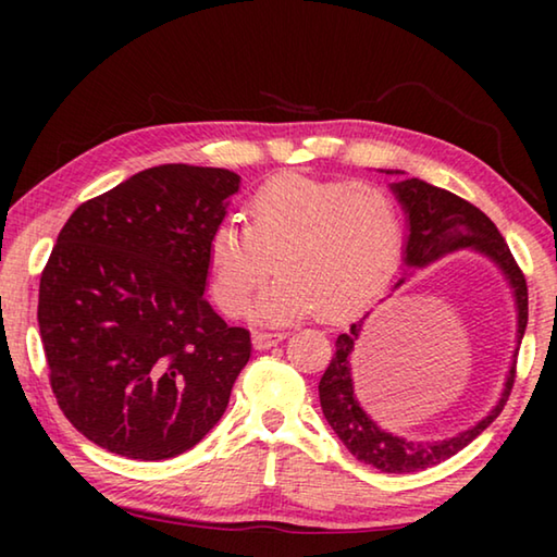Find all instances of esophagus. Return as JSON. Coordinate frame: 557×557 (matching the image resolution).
<instances>
[{"instance_id":"1","label":"esophagus","mask_w":557,"mask_h":557,"mask_svg":"<svg viewBox=\"0 0 557 557\" xmlns=\"http://www.w3.org/2000/svg\"><path fill=\"white\" fill-rule=\"evenodd\" d=\"M282 338H285V334H280V332H256L252 334V346L258 348V351H265V348H270V346H277Z\"/></svg>"}]
</instances>
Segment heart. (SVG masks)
I'll use <instances>...</instances> for the list:
<instances>
[{
  "mask_svg": "<svg viewBox=\"0 0 557 557\" xmlns=\"http://www.w3.org/2000/svg\"><path fill=\"white\" fill-rule=\"evenodd\" d=\"M405 225L388 188L342 178L280 176L260 186L248 225L223 221L209 240V289L225 317L248 312L272 268L280 277L256 314L287 324L319 312H361L398 268Z\"/></svg>",
  "mask_w": 557,
  "mask_h": 557,
  "instance_id": "b5f03b06",
  "label": "heart"
}]
</instances>
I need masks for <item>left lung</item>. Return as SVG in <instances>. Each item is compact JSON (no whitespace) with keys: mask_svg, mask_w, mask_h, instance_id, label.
<instances>
[{"mask_svg":"<svg viewBox=\"0 0 557 557\" xmlns=\"http://www.w3.org/2000/svg\"><path fill=\"white\" fill-rule=\"evenodd\" d=\"M385 174H403V172H385ZM395 199L400 201L405 215H408V243H405V265L408 268H428L430 262L449 256V252L471 248L482 252L494 265L504 272V277L513 289L518 329H516V348L513 361L508 366L504 393L494 410L471 425L469 430L459 432L457 437L437 440V442H412L398 435H391L373 422L366 410L358 405L354 395L351 381V354L354 342L361 334V322L351 324L346 334L336 338V354L332 363L319 381V403H322L324 418L332 430L344 442L351 455L371 465L385 474H410V471H422L435 467L440 461L455 457L459 449H465L471 440H476L482 432L492 425L504 410V405L511 395L516 379V356L521 348V338L528 324V287L521 268L508 250L504 235L498 233L494 221L484 211H479L474 203L459 199L457 194L445 191V188L432 186L422 178H403L393 184ZM405 277L395 282L400 287Z\"/></svg>","mask_w":557,"mask_h":557,"instance_id":"obj_1","label":"left lung"}]
</instances>
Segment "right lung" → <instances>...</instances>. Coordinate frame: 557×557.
I'll return each mask as SVG.
<instances>
[{
	"instance_id": "right-lung-1",
	"label": "right lung",
	"mask_w": 557,
	"mask_h": 557,
	"mask_svg": "<svg viewBox=\"0 0 557 557\" xmlns=\"http://www.w3.org/2000/svg\"><path fill=\"white\" fill-rule=\"evenodd\" d=\"M240 176L162 164L81 203L39 285V332L59 408L127 459L182 455L228 408L250 332L206 301L209 240Z\"/></svg>"
}]
</instances>
